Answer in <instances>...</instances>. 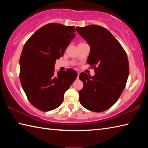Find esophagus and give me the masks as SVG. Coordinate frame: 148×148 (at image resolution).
I'll return each mask as SVG.
<instances>
[{"label": "esophagus", "mask_w": 148, "mask_h": 148, "mask_svg": "<svg viewBox=\"0 0 148 148\" xmlns=\"http://www.w3.org/2000/svg\"><path fill=\"white\" fill-rule=\"evenodd\" d=\"M79 72H77V79H79Z\"/></svg>", "instance_id": "obj_1"}]
</instances>
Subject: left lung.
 Here are the masks:
<instances>
[{"label":"left lung","mask_w":148,"mask_h":148,"mask_svg":"<svg viewBox=\"0 0 148 148\" xmlns=\"http://www.w3.org/2000/svg\"><path fill=\"white\" fill-rule=\"evenodd\" d=\"M77 33L90 46L87 63L95 71L91 76L81 72L83 88L79 90V102L93 112L109 109L123 91L129 74V64L125 49L112 34L96 25L76 27Z\"/></svg>","instance_id":"1"}]
</instances>
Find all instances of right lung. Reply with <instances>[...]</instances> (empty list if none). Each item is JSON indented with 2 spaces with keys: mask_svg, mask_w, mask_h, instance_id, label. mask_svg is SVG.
Wrapping results in <instances>:
<instances>
[{
  "mask_svg": "<svg viewBox=\"0 0 148 148\" xmlns=\"http://www.w3.org/2000/svg\"><path fill=\"white\" fill-rule=\"evenodd\" d=\"M73 26L49 23L37 30L25 44L20 59V79L28 100L42 111L57 108L65 92L76 79L71 69L55 73L56 60L74 38Z\"/></svg>",
  "mask_w": 148,
  "mask_h": 148,
  "instance_id": "add662e5",
  "label": "right lung"
}]
</instances>
